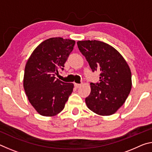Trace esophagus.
I'll use <instances>...</instances> for the list:
<instances>
[{
	"instance_id": "1",
	"label": "esophagus",
	"mask_w": 152,
	"mask_h": 152,
	"mask_svg": "<svg viewBox=\"0 0 152 152\" xmlns=\"http://www.w3.org/2000/svg\"><path fill=\"white\" fill-rule=\"evenodd\" d=\"M81 85H82L81 84H77V83H75V84H74V86H75L76 88H78L80 86H81Z\"/></svg>"
}]
</instances>
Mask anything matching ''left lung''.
I'll return each instance as SVG.
<instances>
[{
	"label": "left lung",
	"mask_w": 152,
	"mask_h": 152,
	"mask_svg": "<svg viewBox=\"0 0 152 152\" xmlns=\"http://www.w3.org/2000/svg\"><path fill=\"white\" fill-rule=\"evenodd\" d=\"M79 50L92 72L99 71V82L91 83V92L85 101L100 115L114 114L125 102L132 89V72L119 51L100 41H78Z\"/></svg>",
	"instance_id": "1"
}]
</instances>
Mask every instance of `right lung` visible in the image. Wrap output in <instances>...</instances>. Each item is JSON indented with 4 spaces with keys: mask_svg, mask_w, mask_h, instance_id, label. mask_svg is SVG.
Segmentation results:
<instances>
[{
    "mask_svg": "<svg viewBox=\"0 0 152 152\" xmlns=\"http://www.w3.org/2000/svg\"><path fill=\"white\" fill-rule=\"evenodd\" d=\"M75 41L52 37L35 49L25 68L23 86L29 101L41 115L51 117L64 109L74 84L56 78L73 50Z\"/></svg>",
    "mask_w": 152,
    "mask_h": 152,
    "instance_id": "right-lung-1",
    "label": "right lung"
}]
</instances>
